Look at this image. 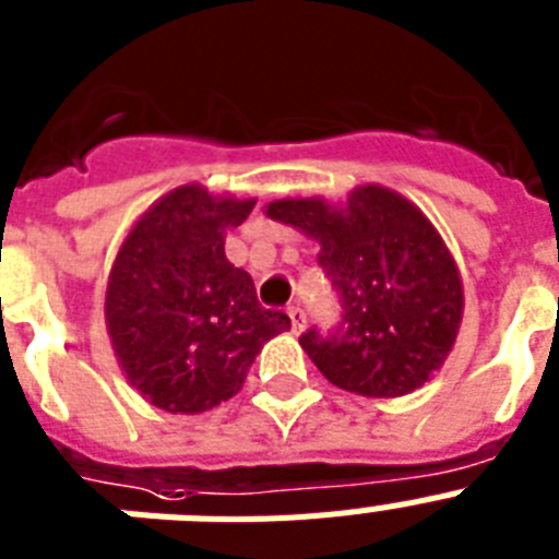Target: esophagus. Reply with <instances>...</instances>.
Instances as JSON below:
<instances>
[{
    "label": "esophagus",
    "mask_w": 559,
    "mask_h": 559,
    "mask_svg": "<svg viewBox=\"0 0 559 559\" xmlns=\"http://www.w3.org/2000/svg\"><path fill=\"white\" fill-rule=\"evenodd\" d=\"M286 314H289V320H293V332L300 334L304 332V326H307V312L295 304V307L286 309Z\"/></svg>",
    "instance_id": "1"
}]
</instances>
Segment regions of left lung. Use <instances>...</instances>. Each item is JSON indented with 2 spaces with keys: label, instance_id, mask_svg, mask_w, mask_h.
Masks as SVG:
<instances>
[{
  "label": "left lung",
  "instance_id": "left-lung-1",
  "mask_svg": "<svg viewBox=\"0 0 559 559\" xmlns=\"http://www.w3.org/2000/svg\"><path fill=\"white\" fill-rule=\"evenodd\" d=\"M266 216L320 241L318 264L343 307L340 326L300 334L332 385L360 396H405L448 360L464 312L461 275L425 213L391 188L360 186L346 205L278 199Z\"/></svg>",
  "mask_w": 559,
  "mask_h": 559
}]
</instances>
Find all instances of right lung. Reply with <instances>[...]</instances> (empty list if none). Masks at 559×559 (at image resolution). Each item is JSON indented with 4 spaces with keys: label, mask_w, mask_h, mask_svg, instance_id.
<instances>
[{
    "label": "right lung",
    "mask_w": 559,
    "mask_h": 559,
    "mask_svg": "<svg viewBox=\"0 0 559 559\" xmlns=\"http://www.w3.org/2000/svg\"><path fill=\"white\" fill-rule=\"evenodd\" d=\"M252 205L202 186L174 188L140 216L111 264V346L126 380L168 414H202L239 394L261 346L289 329L225 255V230Z\"/></svg>",
    "instance_id": "obj_1"
}]
</instances>
